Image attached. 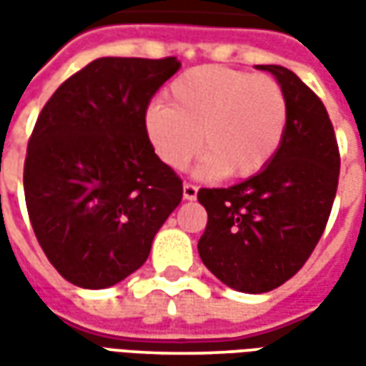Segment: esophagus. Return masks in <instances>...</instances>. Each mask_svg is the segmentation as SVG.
Returning a JSON list of instances; mask_svg holds the SVG:
<instances>
[{
	"mask_svg": "<svg viewBox=\"0 0 366 366\" xmlns=\"http://www.w3.org/2000/svg\"><path fill=\"white\" fill-rule=\"evenodd\" d=\"M195 197H197V187H195V185H191V183H185V185H183V199L193 202Z\"/></svg>",
	"mask_w": 366,
	"mask_h": 366,
	"instance_id": "34e87169",
	"label": "esophagus"
}]
</instances>
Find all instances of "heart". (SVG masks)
Listing matches in <instances>:
<instances>
[{"instance_id": "b5f03b06", "label": "heart", "mask_w": 366, "mask_h": 366, "mask_svg": "<svg viewBox=\"0 0 366 366\" xmlns=\"http://www.w3.org/2000/svg\"><path fill=\"white\" fill-rule=\"evenodd\" d=\"M169 104L144 112V132L154 154L181 171L199 152L197 173L246 179L269 167L287 130V97L269 75L207 64L177 77Z\"/></svg>"}]
</instances>
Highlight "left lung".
<instances>
[{
    "mask_svg": "<svg viewBox=\"0 0 366 366\" xmlns=\"http://www.w3.org/2000/svg\"><path fill=\"white\" fill-rule=\"evenodd\" d=\"M257 69L269 71L287 97L283 144L259 175L197 193L207 212L199 257L224 285L242 293H267L302 269L324 234L340 175L322 99L285 66Z\"/></svg>",
    "mask_w": 366,
    "mask_h": 366,
    "instance_id": "8db88e82",
    "label": "left lung"
}]
</instances>
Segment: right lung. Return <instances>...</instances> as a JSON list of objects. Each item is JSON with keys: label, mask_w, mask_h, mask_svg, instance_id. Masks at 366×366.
<instances>
[{"label": "right lung", "mask_w": 366, "mask_h": 366, "mask_svg": "<svg viewBox=\"0 0 366 366\" xmlns=\"http://www.w3.org/2000/svg\"><path fill=\"white\" fill-rule=\"evenodd\" d=\"M181 63L104 56L42 107L24 162L26 207L52 267L83 289L138 271L183 183L144 132L152 95Z\"/></svg>", "instance_id": "add662e5"}]
</instances>
